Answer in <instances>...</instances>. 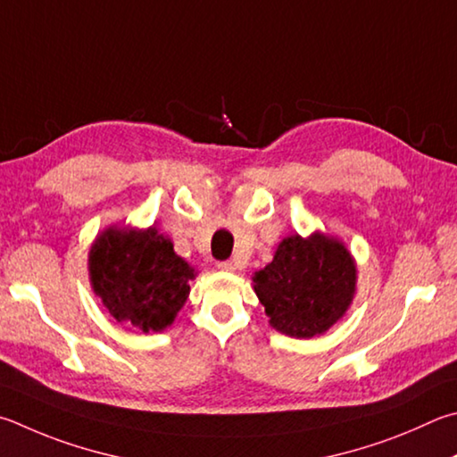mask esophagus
<instances>
[{
  "label": "esophagus",
  "instance_id": "esophagus-1",
  "mask_svg": "<svg viewBox=\"0 0 457 457\" xmlns=\"http://www.w3.org/2000/svg\"><path fill=\"white\" fill-rule=\"evenodd\" d=\"M218 270H221V271H236L237 270V263L236 262H220L218 263Z\"/></svg>",
  "mask_w": 457,
  "mask_h": 457
}]
</instances>
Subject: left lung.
<instances>
[{"label":"left lung","instance_id":"1","mask_svg":"<svg viewBox=\"0 0 457 457\" xmlns=\"http://www.w3.org/2000/svg\"><path fill=\"white\" fill-rule=\"evenodd\" d=\"M253 289L273 328L292 337H313L334 326L352 303L355 263L337 239L292 236L255 273Z\"/></svg>","mask_w":457,"mask_h":457}]
</instances>
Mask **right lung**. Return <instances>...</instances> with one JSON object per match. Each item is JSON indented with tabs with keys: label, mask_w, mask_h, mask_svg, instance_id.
<instances>
[{
	"label": "right lung",
	"mask_w": 457,
	"mask_h": 457,
	"mask_svg": "<svg viewBox=\"0 0 457 457\" xmlns=\"http://www.w3.org/2000/svg\"><path fill=\"white\" fill-rule=\"evenodd\" d=\"M89 279L115 320L162 331L186 303L194 270L155 228H110L89 252Z\"/></svg>",
	"instance_id": "add662e5"
}]
</instances>
